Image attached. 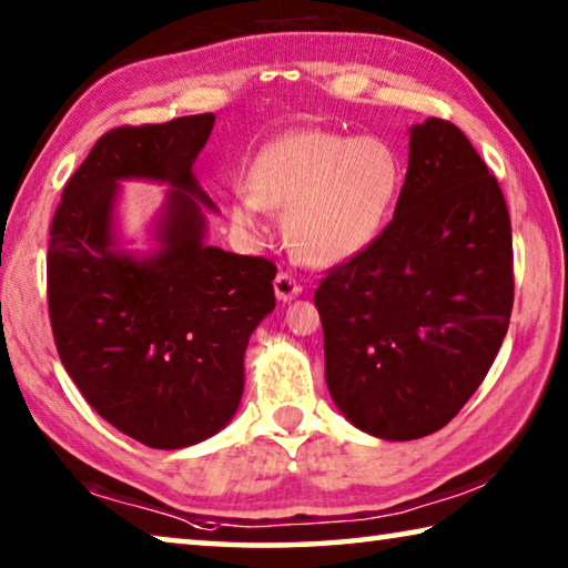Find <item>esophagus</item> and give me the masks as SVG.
<instances>
[{
  "label": "esophagus",
  "mask_w": 568,
  "mask_h": 568,
  "mask_svg": "<svg viewBox=\"0 0 568 568\" xmlns=\"http://www.w3.org/2000/svg\"><path fill=\"white\" fill-rule=\"evenodd\" d=\"M275 295H277V301H283V303H291L293 297H297L303 293V285L295 281L293 275H287V273H277V277H275Z\"/></svg>",
  "instance_id": "1"
}]
</instances>
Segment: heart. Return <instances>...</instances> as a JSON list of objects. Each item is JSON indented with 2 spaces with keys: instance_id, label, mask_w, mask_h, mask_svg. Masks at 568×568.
I'll list each match as a JSON object with an SVG mask.
<instances>
[{
  "instance_id": "obj_1",
  "label": "heart",
  "mask_w": 568,
  "mask_h": 568,
  "mask_svg": "<svg viewBox=\"0 0 568 568\" xmlns=\"http://www.w3.org/2000/svg\"><path fill=\"white\" fill-rule=\"evenodd\" d=\"M247 195L230 205L245 233H263V210L283 213L297 261L341 265L376 243L403 187L398 152L386 140L295 130L257 152L245 175Z\"/></svg>"
}]
</instances>
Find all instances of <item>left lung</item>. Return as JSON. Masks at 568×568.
<instances>
[{
    "instance_id": "obj_1",
    "label": "left lung",
    "mask_w": 568,
    "mask_h": 568,
    "mask_svg": "<svg viewBox=\"0 0 568 568\" xmlns=\"http://www.w3.org/2000/svg\"><path fill=\"white\" fill-rule=\"evenodd\" d=\"M396 213L315 291L325 383L363 434H436L474 396L514 307L504 192L456 124H413Z\"/></svg>"
}]
</instances>
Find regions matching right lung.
<instances>
[{"instance_id": "1", "label": "right lung", "mask_w": 568, "mask_h": 568, "mask_svg": "<svg viewBox=\"0 0 568 568\" xmlns=\"http://www.w3.org/2000/svg\"><path fill=\"white\" fill-rule=\"evenodd\" d=\"M215 114L118 128L64 185L50 227L47 301L64 371L140 444L185 448L223 430L245 388V348L275 307V265L207 245L215 203L192 172ZM169 187L148 254L123 247L119 182Z\"/></svg>"}]
</instances>
